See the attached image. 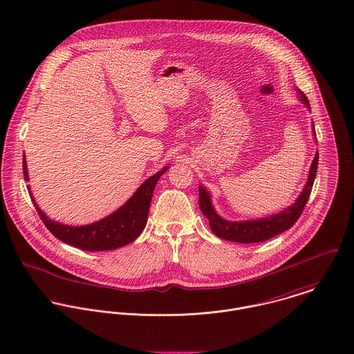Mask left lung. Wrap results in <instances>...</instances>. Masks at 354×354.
Segmentation results:
<instances>
[{
	"label": "left lung",
	"mask_w": 354,
	"mask_h": 354,
	"mask_svg": "<svg viewBox=\"0 0 354 354\" xmlns=\"http://www.w3.org/2000/svg\"><path fill=\"white\" fill-rule=\"evenodd\" d=\"M299 93H300V98H301L300 101L305 103V106L310 110L308 98L300 90H299ZM312 129L315 132L313 125H312ZM317 160H319V153L316 152V155L310 163L306 184L304 187L303 192L297 198V201L293 203L290 207L285 208L283 211H281L275 215L260 218V219L243 221V222H237V221L232 222V221L223 219L222 216H219L216 214L215 208L212 207L209 194L205 191V188H203L201 185L199 187V204H201V209H202L204 216L208 218L209 227H211L212 233L223 240H229V241H234V243H240V244H251V243H263V241L270 240V239L281 234L282 232L290 229L297 222V219L301 216L304 207L309 199L312 185H313L316 171H317Z\"/></svg>",
	"instance_id": "1"
}]
</instances>
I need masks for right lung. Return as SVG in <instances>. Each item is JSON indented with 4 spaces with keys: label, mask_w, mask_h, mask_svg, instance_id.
<instances>
[{
    "label": "right lung",
    "mask_w": 354,
    "mask_h": 354,
    "mask_svg": "<svg viewBox=\"0 0 354 354\" xmlns=\"http://www.w3.org/2000/svg\"><path fill=\"white\" fill-rule=\"evenodd\" d=\"M167 169L169 166H165L160 171L147 178L132 195V198L117 211L98 222L84 226H69L51 221L44 214V211H41V208L31 196V192L30 196L45 226L49 229L54 237H57L62 243L88 252L117 250L136 240L146 227L155 185L159 177ZM23 174L24 180H28L26 155H23Z\"/></svg>",
    "instance_id": "obj_1"
}]
</instances>
